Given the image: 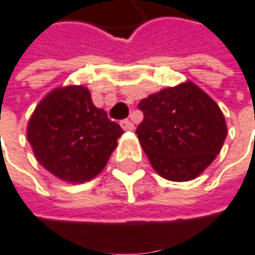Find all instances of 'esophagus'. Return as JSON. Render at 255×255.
I'll list each match as a JSON object with an SVG mask.
<instances>
[{
	"label": "esophagus",
	"mask_w": 255,
	"mask_h": 255,
	"mask_svg": "<svg viewBox=\"0 0 255 255\" xmlns=\"http://www.w3.org/2000/svg\"><path fill=\"white\" fill-rule=\"evenodd\" d=\"M120 125H122V128H123L125 130H133V123H132L130 120H123Z\"/></svg>",
	"instance_id": "1"
}]
</instances>
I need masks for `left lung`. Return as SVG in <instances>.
Listing matches in <instances>:
<instances>
[{
  "label": "left lung",
  "mask_w": 255,
  "mask_h": 255,
  "mask_svg": "<svg viewBox=\"0 0 255 255\" xmlns=\"http://www.w3.org/2000/svg\"><path fill=\"white\" fill-rule=\"evenodd\" d=\"M136 128L153 170L167 180L198 177L221 151L227 123L218 104L192 81L167 87L138 104Z\"/></svg>",
  "instance_id": "obj_1"
}]
</instances>
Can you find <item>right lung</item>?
Wrapping results in <instances>:
<instances>
[{
	"instance_id": "obj_1",
	"label": "right lung",
	"mask_w": 255,
	"mask_h": 255,
	"mask_svg": "<svg viewBox=\"0 0 255 255\" xmlns=\"http://www.w3.org/2000/svg\"><path fill=\"white\" fill-rule=\"evenodd\" d=\"M123 129L94 107L84 85L57 87L39 102L26 125L37 162L57 179L84 183L108 164Z\"/></svg>"
}]
</instances>
